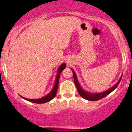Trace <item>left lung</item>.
I'll return each instance as SVG.
<instances>
[{"label":"left lung","instance_id":"obj_1","mask_svg":"<svg viewBox=\"0 0 132 132\" xmlns=\"http://www.w3.org/2000/svg\"><path fill=\"white\" fill-rule=\"evenodd\" d=\"M71 69L72 70V71H73V78H74V82L75 85H76V87L77 88V90L79 92V94H80V96H81L83 98L86 99L87 101H98L100 99L102 98L105 97L106 96L108 95L110 93H111L114 90V89H116V87L118 86L119 83L120 82L121 79H122V74L121 75L120 78L118 80L117 82H116L115 85L112 87L111 88H110L109 89L106 90L105 91L102 92V93H90V92H87L86 90L82 88V87L80 86V84L79 82V80H78L77 76L76 73L75 72L74 70L72 68H71Z\"/></svg>","mask_w":132,"mask_h":132}]
</instances>
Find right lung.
Returning <instances> with one entry per match:
<instances>
[{
  "mask_svg": "<svg viewBox=\"0 0 132 132\" xmlns=\"http://www.w3.org/2000/svg\"><path fill=\"white\" fill-rule=\"evenodd\" d=\"M65 67H66V64H65V63H63L59 66V68L57 69V75H56V77H55V83H54V85H53V88H52V89L51 90V91H50L48 94H46L45 96H44V97L41 98H38V99H30V98H24L22 96H20L22 98L26 100V101H30V102H34V103H36V104L45 103V102L50 101L52 99H53V98L55 96L56 93H57V91L59 77H60L61 73L64 69H65Z\"/></svg>",
  "mask_w": 132,
  "mask_h": 132,
  "instance_id": "1",
  "label": "right lung"
}]
</instances>
